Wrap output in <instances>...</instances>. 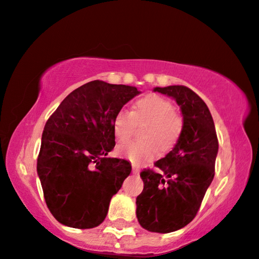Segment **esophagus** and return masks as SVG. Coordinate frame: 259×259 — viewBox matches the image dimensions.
Here are the masks:
<instances>
[{
    "label": "esophagus",
    "mask_w": 259,
    "mask_h": 259,
    "mask_svg": "<svg viewBox=\"0 0 259 259\" xmlns=\"http://www.w3.org/2000/svg\"><path fill=\"white\" fill-rule=\"evenodd\" d=\"M132 167H133V173H139V166L138 165L133 163Z\"/></svg>",
    "instance_id": "1"
}]
</instances>
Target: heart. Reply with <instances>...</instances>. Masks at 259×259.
Returning a JSON list of instances; mask_svg holds the SVG:
<instances>
[{
  "label": "heart",
  "instance_id": "b5f03b06",
  "mask_svg": "<svg viewBox=\"0 0 259 259\" xmlns=\"http://www.w3.org/2000/svg\"><path fill=\"white\" fill-rule=\"evenodd\" d=\"M137 123H148L144 130V138L148 141L130 142L118 148L123 156L136 163L155 159L160 149L161 151L169 150L183 130V121L175 114V105L157 94H148L137 100L131 114L121 110L115 115L112 128L118 141H130Z\"/></svg>",
  "mask_w": 259,
  "mask_h": 259
}]
</instances>
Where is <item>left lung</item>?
Masks as SVG:
<instances>
[{
	"mask_svg": "<svg viewBox=\"0 0 259 259\" xmlns=\"http://www.w3.org/2000/svg\"><path fill=\"white\" fill-rule=\"evenodd\" d=\"M177 102L183 130L165 157L156 161V171L144 169V183L137 196L139 224L153 233H172L195 218L203 196L214 177L218 139L207 105L185 86L155 87Z\"/></svg>",
	"mask_w": 259,
	"mask_h": 259,
	"instance_id": "1",
	"label": "left lung"
}]
</instances>
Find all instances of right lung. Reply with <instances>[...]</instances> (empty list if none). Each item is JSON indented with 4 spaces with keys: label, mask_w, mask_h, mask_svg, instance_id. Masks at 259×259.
<instances>
[{
    "label": "right lung",
    "mask_w": 259,
    "mask_h": 259,
    "mask_svg": "<svg viewBox=\"0 0 259 259\" xmlns=\"http://www.w3.org/2000/svg\"><path fill=\"white\" fill-rule=\"evenodd\" d=\"M137 87L91 81L60 103L45 124L37 175L47 207L63 226L98 227L111 197L122 187L132 166L108 156L115 147L112 120Z\"/></svg>",
    "instance_id": "1"
}]
</instances>
